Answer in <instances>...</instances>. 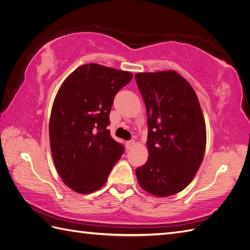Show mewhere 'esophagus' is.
<instances>
[{"mask_svg":"<svg viewBox=\"0 0 250 250\" xmlns=\"http://www.w3.org/2000/svg\"><path fill=\"white\" fill-rule=\"evenodd\" d=\"M134 144H135V142H134L133 140L126 142V148H127V149H131V148L134 146Z\"/></svg>","mask_w":250,"mask_h":250,"instance_id":"1","label":"esophagus"}]
</instances>
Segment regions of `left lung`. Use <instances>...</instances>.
Masks as SVG:
<instances>
[{"instance_id":"left-lung-1","label":"left lung","mask_w":250,"mask_h":250,"mask_svg":"<svg viewBox=\"0 0 250 250\" xmlns=\"http://www.w3.org/2000/svg\"><path fill=\"white\" fill-rule=\"evenodd\" d=\"M148 116L147 163L135 170L143 190L156 197L179 193L203 160L207 128L194 88L175 71L135 74Z\"/></svg>"}]
</instances>
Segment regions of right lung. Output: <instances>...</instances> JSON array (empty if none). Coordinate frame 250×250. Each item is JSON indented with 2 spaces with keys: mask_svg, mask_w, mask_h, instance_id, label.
I'll return each mask as SVG.
<instances>
[{
  "mask_svg": "<svg viewBox=\"0 0 250 250\" xmlns=\"http://www.w3.org/2000/svg\"><path fill=\"white\" fill-rule=\"evenodd\" d=\"M132 74L98 63L77 67L65 78L53 103L49 135L56 170L73 191L102 188L124 152L106 129L113 98Z\"/></svg>",
  "mask_w": 250,
  "mask_h": 250,
  "instance_id": "right-lung-1",
  "label": "right lung"
}]
</instances>
